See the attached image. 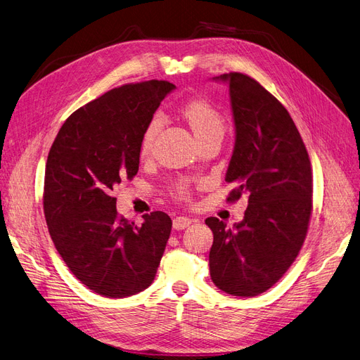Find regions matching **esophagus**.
Here are the masks:
<instances>
[{
	"mask_svg": "<svg viewBox=\"0 0 360 360\" xmlns=\"http://www.w3.org/2000/svg\"><path fill=\"white\" fill-rule=\"evenodd\" d=\"M191 224V218H188V217H176L175 219H173V229H176V230H184V229H187L188 226Z\"/></svg>",
	"mask_w": 360,
	"mask_h": 360,
	"instance_id": "esophagus-1",
	"label": "esophagus"
}]
</instances>
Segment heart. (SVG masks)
Segmentation results:
<instances>
[{
	"label": "heart",
	"instance_id": "1",
	"mask_svg": "<svg viewBox=\"0 0 360 360\" xmlns=\"http://www.w3.org/2000/svg\"><path fill=\"white\" fill-rule=\"evenodd\" d=\"M182 115L185 117V120L188 121L195 137L199 139V142L210 136L224 133L226 122H224L223 115L219 113L211 103H207L205 100L194 98L187 101L182 106ZM161 127H163V117H161L160 113H157L149 120V122L146 124L143 130L141 145H139V154L142 157H146L150 153V149H153L154 141L157 134L160 133ZM176 193L181 197H188L190 190L187 185L181 184L178 185Z\"/></svg>",
	"mask_w": 360,
	"mask_h": 360
}]
</instances>
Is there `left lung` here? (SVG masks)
I'll list each match as a JSON object with an SVG mask.
<instances>
[{"label": "left lung", "instance_id": "obj_1", "mask_svg": "<svg viewBox=\"0 0 360 360\" xmlns=\"http://www.w3.org/2000/svg\"><path fill=\"white\" fill-rule=\"evenodd\" d=\"M229 84L235 148L226 181L248 207L233 227L217 217L210 271L223 292L252 297L271 288L304 245L312 211V172L307 148L290 113L257 80L242 73L214 77Z\"/></svg>", "mask_w": 360, "mask_h": 360}]
</instances>
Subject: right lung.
Listing matches in <instances>:
<instances>
[{"mask_svg":"<svg viewBox=\"0 0 360 360\" xmlns=\"http://www.w3.org/2000/svg\"><path fill=\"white\" fill-rule=\"evenodd\" d=\"M175 85L146 80L108 91L65 120L49 150L43 210L55 248L77 280L106 297L154 281L172 219L155 211L136 226L118 215L113 188L139 170L149 120Z\"/></svg>","mask_w":360,"mask_h":360,"instance_id":"obj_1","label":"right lung"}]
</instances>
